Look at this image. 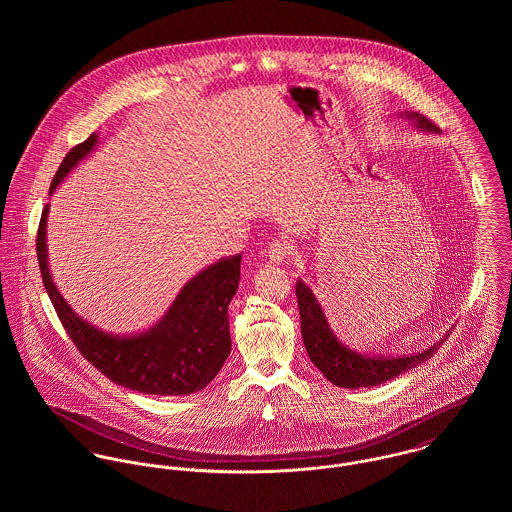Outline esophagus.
Masks as SVG:
<instances>
[{"label": "esophagus", "instance_id": "34e87169", "mask_svg": "<svg viewBox=\"0 0 512 512\" xmlns=\"http://www.w3.org/2000/svg\"><path fill=\"white\" fill-rule=\"evenodd\" d=\"M290 254H292V246H290L288 242H272V244L268 246V258H270V262H274V264L286 262V260L290 258Z\"/></svg>", "mask_w": 512, "mask_h": 512}]
</instances>
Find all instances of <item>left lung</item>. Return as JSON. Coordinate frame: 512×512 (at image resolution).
<instances>
[{"instance_id":"obj_1","label":"left lung","mask_w":512,"mask_h":512,"mask_svg":"<svg viewBox=\"0 0 512 512\" xmlns=\"http://www.w3.org/2000/svg\"><path fill=\"white\" fill-rule=\"evenodd\" d=\"M400 116L410 120L416 126V130H420V132H426V134H438L439 132L426 116H422L418 112H400ZM295 295H297V305H299L301 337H303L305 351H307L311 363L323 372V376L341 388H353V390L363 388V386L370 388V386H378L386 380H392L398 374L408 372V370L422 365L424 361L432 359V355L441 347L443 339H447V335H449V333L443 335V339H439L434 347H430L422 353H416V355L368 357V355L349 349L343 341H339V337L335 335V331L331 329V325L323 313L319 299L315 297V293L305 282L297 280Z\"/></svg>"}]
</instances>
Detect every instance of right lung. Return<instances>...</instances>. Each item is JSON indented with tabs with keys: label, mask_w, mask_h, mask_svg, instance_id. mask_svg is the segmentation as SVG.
Returning <instances> with one entry per match:
<instances>
[{
	"label": "right lung",
	"mask_w": 512,
	"mask_h": 512,
	"mask_svg": "<svg viewBox=\"0 0 512 512\" xmlns=\"http://www.w3.org/2000/svg\"><path fill=\"white\" fill-rule=\"evenodd\" d=\"M100 144L92 134L63 159L49 193ZM39 222L37 260L45 290L82 357L112 382L153 396H187L203 390L230 355L228 305L238 290L242 256L222 258L191 278L165 315L142 333L114 335L82 319L55 286L49 270L47 217Z\"/></svg>",
	"instance_id": "right-lung-1"
}]
</instances>
